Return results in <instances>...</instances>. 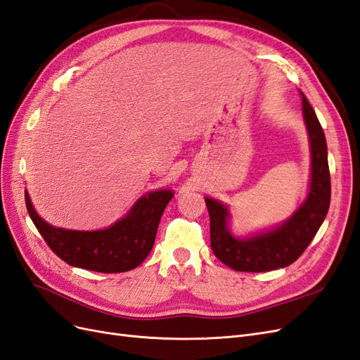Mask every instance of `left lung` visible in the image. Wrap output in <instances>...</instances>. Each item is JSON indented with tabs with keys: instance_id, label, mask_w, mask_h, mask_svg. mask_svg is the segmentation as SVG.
Masks as SVG:
<instances>
[{
	"instance_id": "8db88e82",
	"label": "left lung",
	"mask_w": 360,
	"mask_h": 360,
	"mask_svg": "<svg viewBox=\"0 0 360 360\" xmlns=\"http://www.w3.org/2000/svg\"><path fill=\"white\" fill-rule=\"evenodd\" d=\"M302 96V112L309 138L311 180L307 198L287 221L250 236H234L231 213L219 200L205 197L210 214V245L224 264L237 271H269L294 263L312 242L330 204L328 144L323 127L308 99Z\"/></svg>"
}]
</instances>
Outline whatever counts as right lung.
I'll use <instances>...</instances> for the list:
<instances>
[{
	"label": "right lung",
	"instance_id": "1",
	"mask_svg": "<svg viewBox=\"0 0 360 360\" xmlns=\"http://www.w3.org/2000/svg\"><path fill=\"white\" fill-rule=\"evenodd\" d=\"M171 189L143 195L122 219L103 230L78 231L43 221L25 191L27 210L48 246L63 261L101 274H120L138 267L153 249L160 217L172 200Z\"/></svg>",
	"mask_w": 360,
	"mask_h": 360
}]
</instances>
